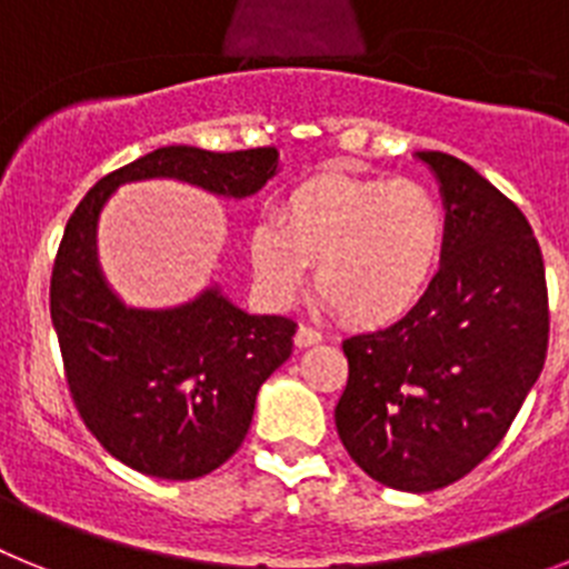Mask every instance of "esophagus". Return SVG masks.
Instances as JSON below:
<instances>
[{
  "instance_id": "obj_1",
  "label": "esophagus",
  "mask_w": 569,
  "mask_h": 569,
  "mask_svg": "<svg viewBox=\"0 0 569 569\" xmlns=\"http://www.w3.org/2000/svg\"><path fill=\"white\" fill-rule=\"evenodd\" d=\"M321 341V333L316 328H310V325H301L299 330H296V347H310V345H319Z\"/></svg>"
}]
</instances>
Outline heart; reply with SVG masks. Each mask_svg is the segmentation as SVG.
I'll use <instances>...</instances> for the list:
<instances>
[{
	"label": "heart",
	"instance_id": "b5f03b06",
	"mask_svg": "<svg viewBox=\"0 0 569 569\" xmlns=\"http://www.w3.org/2000/svg\"><path fill=\"white\" fill-rule=\"evenodd\" d=\"M248 248L270 301H293L316 264V288L341 319L381 328L425 299L445 250V208L407 176H316L250 230Z\"/></svg>",
	"mask_w": 569,
	"mask_h": 569
}]
</instances>
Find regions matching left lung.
I'll list each match as a JSON object with an SVG mask.
<instances>
[{
	"instance_id": "obj_1",
	"label": "left lung",
	"mask_w": 569,
	"mask_h": 569,
	"mask_svg": "<svg viewBox=\"0 0 569 569\" xmlns=\"http://www.w3.org/2000/svg\"><path fill=\"white\" fill-rule=\"evenodd\" d=\"M445 196V250L425 299L345 339L336 430L379 485L430 492L496 450L539 379L550 339L545 259L530 222L467 162L421 150Z\"/></svg>"
}]
</instances>
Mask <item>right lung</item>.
Masks as SVG:
<instances>
[{
    "mask_svg": "<svg viewBox=\"0 0 569 569\" xmlns=\"http://www.w3.org/2000/svg\"><path fill=\"white\" fill-rule=\"evenodd\" d=\"M276 164V148L170 144L102 176L64 224L50 319L70 399L99 445L144 476L199 479L239 450L259 387L290 359L296 321L244 313L216 288L173 310L124 308L97 264L99 210L119 184L156 176L244 199Z\"/></svg>",
    "mask_w": 569,
    "mask_h": 569,
    "instance_id": "right-lung-1",
    "label": "right lung"
}]
</instances>
